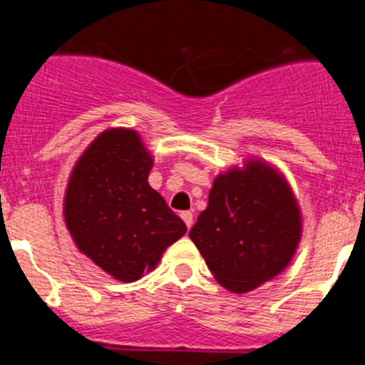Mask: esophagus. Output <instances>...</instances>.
<instances>
[{"label": "esophagus", "instance_id": "1", "mask_svg": "<svg viewBox=\"0 0 365 365\" xmlns=\"http://www.w3.org/2000/svg\"><path fill=\"white\" fill-rule=\"evenodd\" d=\"M182 220H183V223H185V225H187V229L192 227V222H195V220H192V215H190L189 211L182 212Z\"/></svg>", "mask_w": 365, "mask_h": 365}]
</instances>
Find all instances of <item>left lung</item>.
<instances>
[{"label": "left lung", "mask_w": 365, "mask_h": 365, "mask_svg": "<svg viewBox=\"0 0 365 365\" xmlns=\"http://www.w3.org/2000/svg\"><path fill=\"white\" fill-rule=\"evenodd\" d=\"M300 235L291 187L260 160L216 176L209 205L189 232L207 267L232 293H247L280 274Z\"/></svg>", "instance_id": "1"}]
</instances>
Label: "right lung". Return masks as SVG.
Segmentation results:
<instances>
[{
  "instance_id": "add662e5",
  "label": "right lung",
  "mask_w": 365,
  "mask_h": 365,
  "mask_svg": "<svg viewBox=\"0 0 365 365\" xmlns=\"http://www.w3.org/2000/svg\"><path fill=\"white\" fill-rule=\"evenodd\" d=\"M150 167L136 130L109 129L81 154L65 192V222L78 249L120 282L153 271L187 231L147 182Z\"/></svg>"
}]
</instances>
